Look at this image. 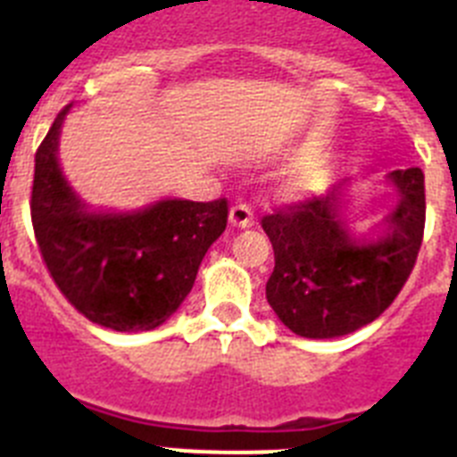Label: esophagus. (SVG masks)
I'll list each match as a JSON object with an SVG mask.
<instances>
[{
  "label": "esophagus",
  "instance_id": "obj_1",
  "mask_svg": "<svg viewBox=\"0 0 457 457\" xmlns=\"http://www.w3.org/2000/svg\"><path fill=\"white\" fill-rule=\"evenodd\" d=\"M228 220H231V224L237 226V228H247V226H252L253 224L252 205L236 204L231 208V215H228Z\"/></svg>",
  "mask_w": 457,
  "mask_h": 457
}]
</instances>
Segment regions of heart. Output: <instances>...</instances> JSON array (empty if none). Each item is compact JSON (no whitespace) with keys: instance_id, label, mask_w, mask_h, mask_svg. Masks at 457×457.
Here are the masks:
<instances>
[{"instance_id":"1","label":"heart","mask_w":457,"mask_h":457,"mask_svg":"<svg viewBox=\"0 0 457 457\" xmlns=\"http://www.w3.org/2000/svg\"><path fill=\"white\" fill-rule=\"evenodd\" d=\"M313 176H316V171L313 169H302V171H297V176H295V187H304L309 180H313Z\"/></svg>"}]
</instances>
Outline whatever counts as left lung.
Instances as JSON below:
<instances>
[{"mask_svg":"<svg viewBox=\"0 0 457 457\" xmlns=\"http://www.w3.org/2000/svg\"><path fill=\"white\" fill-rule=\"evenodd\" d=\"M389 180L398 205L375 242L353 237L341 215L345 180L261 220L274 249L265 297L297 337L354 332L385 313L405 286L421 249L426 187L419 167L391 171Z\"/></svg>","mask_w":457,"mask_h":457,"instance_id":"8db88e82","label":"left lung"}]
</instances>
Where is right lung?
<instances>
[{"label": "right lung", "mask_w": 457, "mask_h": 457, "mask_svg": "<svg viewBox=\"0 0 457 457\" xmlns=\"http://www.w3.org/2000/svg\"><path fill=\"white\" fill-rule=\"evenodd\" d=\"M62 109L36 151L31 224L56 288L96 325L148 332L176 313L205 252L224 233L226 199H164L137 212H88L63 179Z\"/></svg>", "instance_id": "obj_1"}]
</instances>
